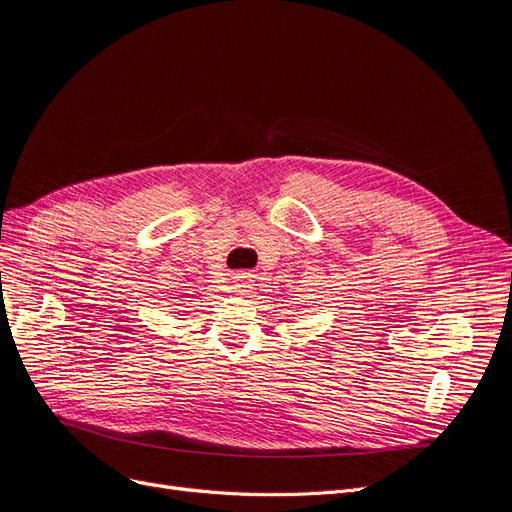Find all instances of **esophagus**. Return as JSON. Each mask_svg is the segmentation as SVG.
Segmentation results:
<instances>
[{
	"label": "esophagus",
	"instance_id": "obj_1",
	"mask_svg": "<svg viewBox=\"0 0 512 512\" xmlns=\"http://www.w3.org/2000/svg\"><path fill=\"white\" fill-rule=\"evenodd\" d=\"M250 288H252V279H250V275H248V273H241V275H237V277H235L233 290H235L237 294H245V292H250Z\"/></svg>",
	"mask_w": 512,
	"mask_h": 512
}]
</instances>
